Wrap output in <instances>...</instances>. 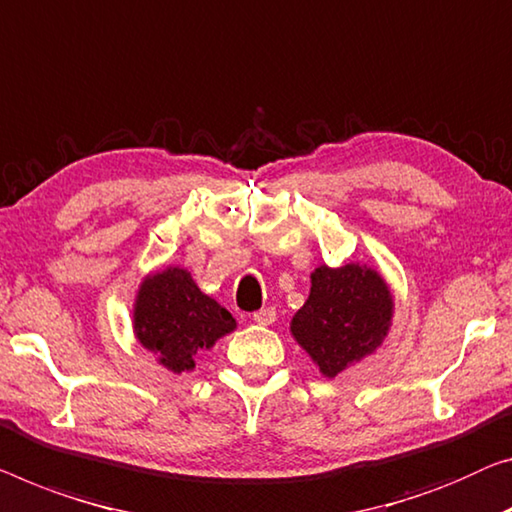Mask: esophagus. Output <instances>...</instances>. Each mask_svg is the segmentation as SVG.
<instances>
[{"label": "esophagus", "instance_id": "34e87169", "mask_svg": "<svg viewBox=\"0 0 512 512\" xmlns=\"http://www.w3.org/2000/svg\"><path fill=\"white\" fill-rule=\"evenodd\" d=\"M253 319H255V324H259V326H271L273 322H276V310L262 308V310L255 312Z\"/></svg>", "mask_w": 512, "mask_h": 512}]
</instances>
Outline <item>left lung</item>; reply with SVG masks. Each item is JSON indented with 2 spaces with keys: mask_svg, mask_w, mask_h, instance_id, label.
I'll use <instances>...</instances> for the list:
<instances>
[{
  "mask_svg": "<svg viewBox=\"0 0 512 512\" xmlns=\"http://www.w3.org/2000/svg\"><path fill=\"white\" fill-rule=\"evenodd\" d=\"M395 315L386 278L368 264L317 266L310 294L289 322V333L326 379L361 363L384 345Z\"/></svg>",
  "mask_w": 512,
  "mask_h": 512,
  "instance_id": "obj_1",
  "label": "left lung"
}]
</instances>
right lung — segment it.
I'll use <instances>...</instances> for the list:
<instances>
[{
    "mask_svg": "<svg viewBox=\"0 0 512 512\" xmlns=\"http://www.w3.org/2000/svg\"><path fill=\"white\" fill-rule=\"evenodd\" d=\"M131 322L135 340L174 375L193 372L202 349L236 331V319L183 266H165L142 278Z\"/></svg>",
    "mask_w": 512,
    "mask_h": 512,
    "instance_id": "add662e5",
    "label": "right lung"
}]
</instances>
